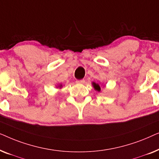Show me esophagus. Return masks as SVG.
<instances>
[{"mask_svg":"<svg viewBox=\"0 0 159 159\" xmlns=\"http://www.w3.org/2000/svg\"><path fill=\"white\" fill-rule=\"evenodd\" d=\"M84 82H85V80H77V81H76V82L78 84H83V83H84Z\"/></svg>","mask_w":159,"mask_h":159,"instance_id":"obj_1","label":"esophagus"}]
</instances>
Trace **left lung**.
<instances>
[{
	"label": "left lung",
	"instance_id": "obj_1",
	"mask_svg": "<svg viewBox=\"0 0 159 159\" xmlns=\"http://www.w3.org/2000/svg\"><path fill=\"white\" fill-rule=\"evenodd\" d=\"M93 87H94V88H95L96 90H98V91L101 90V88H100V86H99L98 84L95 83V82H93Z\"/></svg>",
	"mask_w": 159,
	"mask_h": 159
}]
</instances>
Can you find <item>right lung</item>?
<instances>
[{"instance_id":"obj_1","label":"right lung","mask_w":159,"mask_h":159,"mask_svg":"<svg viewBox=\"0 0 159 159\" xmlns=\"http://www.w3.org/2000/svg\"><path fill=\"white\" fill-rule=\"evenodd\" d=\"M58 87H59V88H61V87H62V85H61V84H60V85H59V86H58Z\"/></svg>"}]
</instances>
